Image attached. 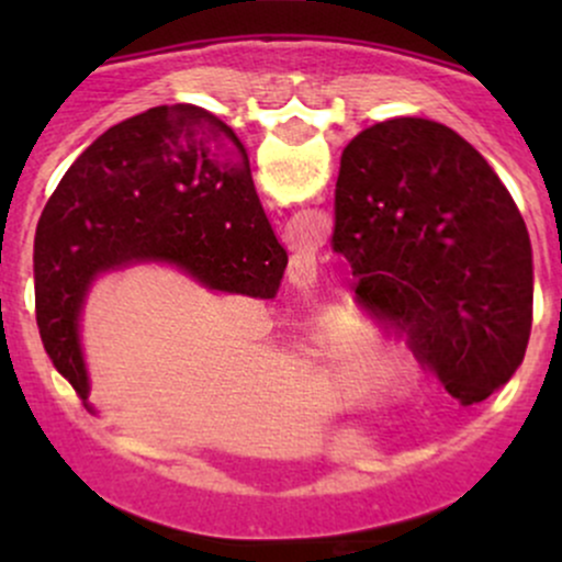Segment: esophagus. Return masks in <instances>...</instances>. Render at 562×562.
Segmentation results:
<instances>
[{
	"label": "esophagus",
	"instance_id": "34e87169",
	"mask_svg": "<svg viewBox=\"0 0 562 562\" xmlns=\"http://www.w3.org/2000/svg\"><path fill=\"white\" fill-rule=\"evenodd\" d=\"M306 269H308V272H314V259L306 261Z\"/></svg>",
	"mask_w": 562,
	"mask_h": 562
}]
</instances>
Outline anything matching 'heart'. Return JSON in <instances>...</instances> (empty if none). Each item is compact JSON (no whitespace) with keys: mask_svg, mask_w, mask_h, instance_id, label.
I'll return each mask as SVG.
<instances>
[{"mask_svg":"<svg viewBox=\"0 0 562 562\" xmlns=\"http://www.w3.org/2000/svg\"><path fill=\"white\" fill-rule=\"evenodd\" d=\"M383 344L378 335L359 333L353 344L344 357H333V353H322L325 357V391L330 393L338 404H353L362 393L367 375L383 359Z\"/></svg>","mask_w":562,"mask_h":562,"instance_id":"obj_1","label":"heart"}]
</instances>
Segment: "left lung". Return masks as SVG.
Here are the masks:
<instances>
[{
    "label": "left lung",
    "mask_w": 562,
    "mask_h": 562,
    "mask_svg": "<svg viewBox=\"0 0 562 562\" xmlns=\"http://www.w3.org/2000/svg\"><path fill=\"white\" fill-rule=\"evenodd\" d=\"M333 248L357 295L402 327L462 406L505 385L533 319L531 240L492 166L428 119L380 121L346 145Z\"/></svg>",
    "instance_id": "left-lung-1"
}]
</instances>
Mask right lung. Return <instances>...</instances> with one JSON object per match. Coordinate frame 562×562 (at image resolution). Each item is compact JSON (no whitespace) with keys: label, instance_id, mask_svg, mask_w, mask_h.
<instances>
[{"label":"right lung","instance_id":"add662e5","mask_svg":"<svg viewBox=\"0 0 562 562\" xmlns=\"http://www.w3.org/2000/svg\"><path fill=\"white\" fill-rule=\"evenodd\" d=\"M139 263L254 299H274L288 267L243 142L198 105H158L108 128L74 160L38 218V335L89 409L87 295L97 277Z\"/></svg>","mask_w":562,"mask_h":562}]
</instances>
